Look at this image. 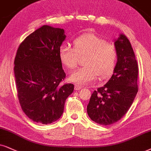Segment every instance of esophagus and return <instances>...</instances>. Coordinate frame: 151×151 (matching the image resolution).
I'll use <instances>...</instances> for the list:
<instances>
[{
    "label": "esophagus",
    "mask_w": 151,
    "mask_h": 151,
    "mask_svg": "<svg viewBox=\"0 0 151 151\" xmlns=\"http://www.w3.org/2000/svg\"><path fill=\"white\" fill-rule=\"evenodd\" d=\"M81 88H82V86H81L74 85V89H75L76 91H79V90H81Z\"/></svg>",
    "instance_id": "esophagus-1"
}]
</instances>
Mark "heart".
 <instances>
[{
    "instance_id": "heart-1",
    "label": "heart",
    "mask_w": 151,
    "mask_h": 151,
    "mask_svg": "<svg viewBox=\"0 0 151 151\" xmlns=\"http://www.w3.org/2000/svg\"><path fill=\"white\" fill-rule=\"evenodd\" d=\"M74 48L63 44L59 48V58L69 69L76 68L79 57L86 56L83 68L70 76V81L81 86L109 78L113 72L117 60V51L113 44L94 34H85L76 38Z\"/></svg>"
}]
</instances>
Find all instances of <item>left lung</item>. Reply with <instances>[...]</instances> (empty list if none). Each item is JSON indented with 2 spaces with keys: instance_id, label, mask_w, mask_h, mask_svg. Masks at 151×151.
Listing matches in <instances>:
<instances>
[{
  "instance_id": "8db88e82",
  "label": "left lung",
  "mask_w": 151,
  "mask_h": 151,
  "mask_svg": "<svg viewBox=\"0 0 151 151\" xmlns=\"http://www.w3.org/2000/svg\"><path fill=\"white\" fill-rule=\"evenodd\" d=\"M114 41L117 63L113 74L106 84L94 91L87 106L88 115L100 125H111L119 121L138 92V65L131 44L123 34Z\"/></svg>"
}]
</instances>
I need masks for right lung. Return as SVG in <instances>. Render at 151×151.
<instances>
[{
    "label": "right lung",
    "instance_id": "right-lung-1",
    "mask_svg": "<svg viewBox=\"0 0 151 151\" xmlns=\"http://www.w3.org/2000/svg\"><path fill=\"white\" fill-rule=\"evenodd\" d=\"M63 28L44 25L30 34L17 49L14 76L23 111L36 123H51L63 113L66 99L74 91L65 78L59 48L65 39Z\"/></svg>",
    "mask_w": 151,
    "mask_h": 151
}]
</instances>
